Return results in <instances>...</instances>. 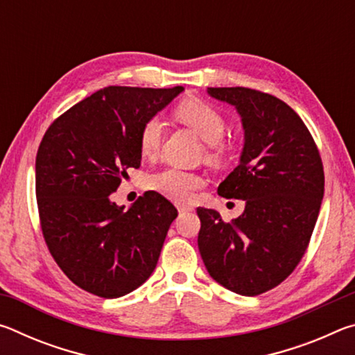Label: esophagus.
Here are the masks:
<instances>
[{"mask_svg": "<svg viewBox=\"0 0 355 355\" xmlns=\"http://www.w3.org/2000/svg\"><path fill=\"white\" fill-rule=\"evenodd\" d=\"M177 208L180 213H188V211H192L194 209V207L189 205V203H177Z\"/></svg>", "mask_w": 355, "mask_h": 355, "instance_id": "34e87169", "label": "esophagus"}]
</instances>
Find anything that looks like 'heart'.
Instances as JSON below:
<instances>
[{
    "mask_svg": "<svg viewBox=\"0 0 355 355\" xmlns=\"http://www.w3.org/2000/svg\"><path fill=\"white\" fill-rule=\"evenodd\" d=\"M177 117L196 131L208 144V158L220 161L232 152V142L224 139L227 119L218 106L200 98L182 101L175 110ZM164 137V122L159 117H150L139 131V150L144 158L153 159L158 155ZM155 191L177 202L189 200L197 189L207 184V180L197 172L180 167H166L148 178Z\"/></svg>",
    "mask_w": 355,
    "mask_h": 355,
    "instance_id": "b5f03b06",
    "label": "heart"
}]
</instances>
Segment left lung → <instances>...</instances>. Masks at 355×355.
<instances>
[{"instance_id":"obj_1","label":"left lung","mask_w":355,"mask_h":355,"mask_svg":"<svg viewBox=\"0 0 355 355\" xmlns=\"http://www.w3.org/2000/svg\"><path fill=\"white\" fill-rule=\"evenodd\" d=\"M238 110L244 127L241 161L219 196L245 202L225 222L197 208L199 250L211 277L233 293L258 296L280 285L309 248L324 196L320 150L285 101L249 87H208Z\"/></svg>"}]
</instances>
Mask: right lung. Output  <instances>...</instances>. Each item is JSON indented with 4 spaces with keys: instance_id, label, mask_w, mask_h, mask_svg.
Wrapping results in <instances>:
<instances>
[{
    "instance_id": "obj_1",
    "label": "right lung",
    "mask_w": 355,
    "mask_h": 355,
    "mask_svg": "<svg viewBox=\"0 0 355 355\" xmlns=\"http://www.w3.org/2000/svg\"><path fill=\"white\" fill-rule=\"evenodd\" d=\"M183 91L110 86L61 114L35 156L42 235L62 272L95 296L120 297L156 268L178 211L147 191L127 211L111 200L141 166L139 131Z\"/></svg>"
}]
</instances>
